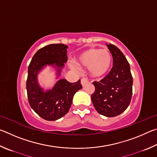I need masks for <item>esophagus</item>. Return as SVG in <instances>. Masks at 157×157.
<instances>
[{
	"label": "esophagus",
	"instance_id": "1",
	"mask_svg": "<svg viewBox=\"0 0 157 157\" xmlns=\"http://www.w3.org/2000/svg\"><path fill=\"white\" fill-rule=\"evenodd\" d=\"M89 82V80L87 78H82L81 79V84L82 85V86H84L87 83Z\"/></svg>",
	"mask_w": 157,
	"mask_h": 157
}]
</instances>
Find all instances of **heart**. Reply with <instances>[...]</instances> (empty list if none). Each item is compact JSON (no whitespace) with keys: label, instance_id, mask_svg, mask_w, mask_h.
I'll return each mask as SVG.
<instances>
[{"label":"heart","instance_id":"heart-1","mask_svg":"<svg viewBox=\"0 0 157 157\" xmlns=\"http://www.w3.org/2000/svg\"><path fill=\"white\" fill-rule=\"evenodd\" d=\"M76 61L78 65L88 67L89 74L93 78H102L109 72L113 57L108 48H91L81 52ZM71 66L74 68L72 65Z\"/></svg>","mask_w":157,"mask_h":157}]
</instances>
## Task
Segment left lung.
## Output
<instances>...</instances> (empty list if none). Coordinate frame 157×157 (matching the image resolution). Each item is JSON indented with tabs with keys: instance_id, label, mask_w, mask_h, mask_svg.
I'll return each mask as SVG.
<instances>
[{
	"instance_id": "8db88e82",
	"label": "left lung",
	"mask_w": 157,
	"mask_h": 157,
	"mask_svg": "<svg viewBox=\"0 0 157 157\" xmlns=\"http://www.w3.org/2000/svg\"><path fill=\"white\" fill-rule=\"evenodd\" d=\"M107 46L113 57V67L100 82H93L95 91L91 100L101 115L114 117L128 107L132 95L133 78L129 62L116 46Z\"/></svg>"
}]
</instances>
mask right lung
Instances as JSON below:
<instances>
[{
  "label": "right lung",
  "instance_id": "add662e5",
  "mask_svg": "<svg viewBox=\"0 0 157 157\" xmlns=\"http://www.w3.org/2000/svg\"><path fill=\"white\" fill-rule=\"evenodd\" d=\"M68 46L50 44L39 49L32 59L26 81L28 102L32 109L46 121H56L68 113L75 93L82 88L80 79L71 83L65 79L58 81L51 90L44 91L37 82V74L46 65L55 66L58 75L67 62Z\"/></svg>",
  "mask_w": 157,
  "mask_h": 157
}]
</instances>
